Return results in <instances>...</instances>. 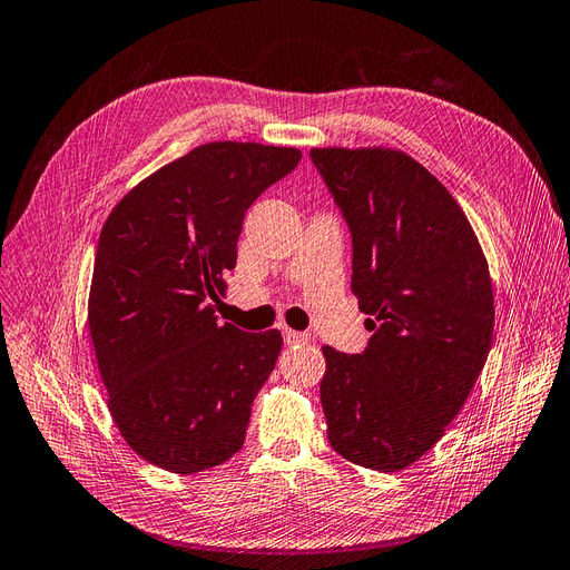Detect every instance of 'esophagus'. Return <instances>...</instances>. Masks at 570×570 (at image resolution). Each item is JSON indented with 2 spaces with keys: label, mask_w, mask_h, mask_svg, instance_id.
I'll return each instance as SVG.
<instances>
[{
  "label": "esophagus",
  "mask_w": 570,
  "mask_h": 570,
  "mask_svg": "<svg viewBox=\"0 0 570 570\" xmlns=\"http://www.w3.org/2000/svg\"><path fill=\"white\" fill-rule=\"evenodd\" d=\"M284 341L288 346H296V344H311L313 336L305 334V332H294V330H284Z\"/></svg>",
  "instance_id": "obj_1"
}]
</instances>
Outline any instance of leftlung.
<instances>
[{
	"label": "left lung",
	"mask_w": 570,
	"mask_h": 570,
	"mask_svg": "<svg viewBox=\"0 0 570 570\" xmlns=\"http://www.w3.org/2000/svg\"><path fill=\"white\" fill-rule=\"evenodd\" d=\"M311 159L351 232V291L372 332L363 353L322 348L327 439L351 463L394 473L473 392L492 348L490 269L459 203L409 155L315 148Z\"/></svg>",
	"instance_id": "obj_1"
}]
</instances>
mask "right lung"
<instances>
[{
	"label": "right lung",
	"mask_w": 570,
	"mask_h": 570,
	"mask_svg": "<svg viewBox=\"0 0 570 570\" xmlns=\"http://www.w3.org/2000/svg\"><path fill=\"white\" fill-rule=\"evenodd\" d=\"M301 161L296 148L207 142L140 181L107 217L88 327L109 413L138 456L188 475L243 446L282 334L219 324L248 207Z\"/></svg>",
	"instance_id": "right-lung-1"
}]
</instances>
